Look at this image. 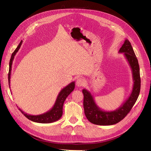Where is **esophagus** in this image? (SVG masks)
<instances>
[{
    "label": "esophagus",
    "mask_w": 151,
    "mask_h": 151,
    "mask_svg": "<svg viewBox=\"0 0 151 151\" xmlns=\"http://www.w3.org/2000/svg\"><path fill=\"white\" fill-rule=\"evenodd\" d=\"M86 84V80L83 78H79L76 81V85L78 87L83 86Z\"/></svg>",
    "instance_id": "obj_1"
}]
</instances>
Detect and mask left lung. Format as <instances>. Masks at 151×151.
I'll list each match as a JSON object with an SVG mask.
<instances>
[{
	"instance_id": "8db88e82",
	"label": "left lung",
	"mask_w": 151,
	"mask_h": 151,
	"mask_svg": "<svg viewBox=\"0 0 151 151\" xmlns=\"http://www.w3.org/2000/svg\"><path fill=\"white\" fill-rule=\"evenodd\" d=\"M120 53L124 56L129 62L133 77V88L131 94L121 106L116 110L107 111L101 109L96 103L91 93L86 89H83L84 94V109L85 115L91 123L98 125H111L123 120L130 112L137 99L140 90V68L134 51L130 42L127 39L120 48Z\"/></svg>"
}]
</instances>
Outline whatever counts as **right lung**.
I'll list each match as a JSON object with an SVG mask.
<instances>
[{"label": "right lung", "instance_id": "1", "mask_svg": "<svg viewBox=\"0 0 151 151\" xmlns=\"http://www.w3.org/2000/svg\"><path fill=\"white\" fill-rule=\"evenodd\" d=\"M22 43V40L18 45L16 49L14 50L12 54L11 60L9 62V74H8V80H9V85L10 86V79H11V70H12V61L14 58L16 54L17 53L18 50H19L21 45ZM10 88V87H9ZM75 88V82H72L71 83L68 84L65 88H63L60 92L58 93L57 99L55 103L53 106L47 112L38 115H31L24 113L23 111H22L20 108H19V110L23 115L31 121H33L36 123H50L54 122H56L58 120L61 116H62L63 113V105L64 103L65 100L67 98V96L69 95Z\"/></svg>", "mask_w": 151, "mask_h": 151}]
</instances>
